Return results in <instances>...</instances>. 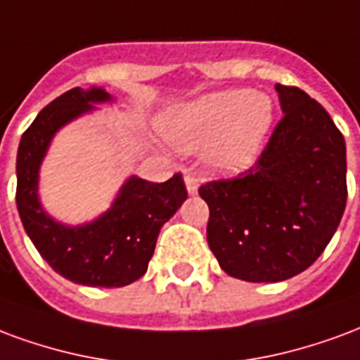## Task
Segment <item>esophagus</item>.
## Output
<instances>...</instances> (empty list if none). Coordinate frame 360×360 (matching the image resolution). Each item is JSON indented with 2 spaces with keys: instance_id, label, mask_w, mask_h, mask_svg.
<instances>
[{
  "instance_id": "1",
  "label": "esophagus",
  "mask_w": 360,
  "mask_h": 360,
  "mask_svg": "<svg viewBox=\"0 0 360 360\" xmlns=\"http://www.w3.org/2000/svg\"><path fill=\"white\" fill-rule=\"evenodd\" d=\"M184 182H186V188H188V191H190V193H198V188H199L198 178L188 174V176L184 178Z\"/></svg>"
}]
</instances>
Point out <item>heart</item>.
I'll use <instances>...</instances> for the list:
<instances>
[{
  "label": "heart",
  "instance_id": "obj_1",
  "mask_svg": "<svg viewBox=\"0 0 360 360\" xmlns=\"http://www.w3.org/2000/svg\"><path fill=\"white\" fill-rule=\"evenodd\" d=\"M274 119L269 96L222 90L186 105L167 122L169 140L184 151L209 145V162L220 172H240L253 165Z\"/></svg>",
  "mask_w": 360,
  "mask_h": 360
}]
</instances>
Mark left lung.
I'll return each mask as SVG.
<instances>
[{
    "instance_id": "left-lung-1",
    "label": "left lung",
    "mask_w": 360,
    "mask_h": 360,
    "mask_svg": "<svg viewBox=\"0 0 360 360\" xmlns=\"http://www.w3.org/2000/svg\"><path fill=\"white\" fill-rule=\"evenodd\" d=\"M284 117L248 170L199 188L207 243L226 274L282 282L307 270L332 240L347 203L345 140L326 109L276 84Z\"/></svg>"
}]
</instances>
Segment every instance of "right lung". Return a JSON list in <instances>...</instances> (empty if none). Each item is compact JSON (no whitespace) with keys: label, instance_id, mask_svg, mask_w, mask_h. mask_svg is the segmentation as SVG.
Instances as JSON below:
<instances>
[{"label":"right lung","instance_id":"add662e5","mask_svg":"<svg viewBox=\"0 0 360 360\" xmlns=\"http://www.w3.org/2000/svg\"><path fill=\"white\" fill-rule=\"evenodd\" d=\"M101 88H72L44 107L25 130L17 153V209L26 234L47 264L75 284L122 288L148 270L159 230L180 209L188 191L180 172L162 184L132 176L109 212L91 224L67 228L38 201V169L57 128L109 101Z\"/></svg>","mask_w":360,"mask_h":360}]
</instances>
